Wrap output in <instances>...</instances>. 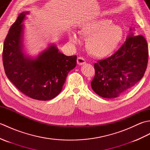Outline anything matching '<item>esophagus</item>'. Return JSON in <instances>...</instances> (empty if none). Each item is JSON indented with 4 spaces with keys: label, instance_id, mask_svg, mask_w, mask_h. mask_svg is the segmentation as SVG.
Wrapping results in <instances>:
<instances>
[{
    "label": "esophagus",
    "instance_id": "1",
    "mask_svg": "<svg viewBox=\"0 0 150 150\" xmlns=\"http://www.w3.org/2000/svg\"><path fill=\"white\" fill-rule=\"evenodd\" d=\"M77 64L79 65H83L84 64L86 63V60L84 58H82V57H79L77 58Z\"/></svg>",
    "mask_w": 150,
    "mask_h": 150
}]
</instances>
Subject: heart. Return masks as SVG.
<instances>
[{"label":"heart","mask_w":150,"mask_h":150,"mask_svg":"<svg viewBox=\"0 0 150 150\" xmlns=\"http://www.w3.org/2000/svg\"><path fill=\"white\" fill-rule=\"evenodd\" d=\"M79 33L88 37L86 46L88 52L99 58L113 53L119 45L124 35L122 28L108 18L93 19L84 22L81 25ZM68 37L72 42H79L77 34L74 31H69Z\"/></svg>","instance_id":"heart-1"}]
</instances>
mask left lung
<instances>
[{
    "label": "left lung",
    "instance_id": "8db88e82",
    "mask_svg": "<svg viewBox=\"0 0 150 150\" xmlns=\"http://www.w3.org/2000/svg\"><path fill=\"white\" fill-rule=\"evenodd\" d=\"M120 49L94 64L91 88L99 96L116 98L132 89L144 76L148 61V44L142 35L134 36L133 29Z\"/></svg>",
    "mask_w": 150,
    "mask_h": 150
}]
</instances>
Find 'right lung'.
<instances>
[{
    "instance_id": "obj_1",
    "label": "right lung",
    "mask_w": 150,
    "mask_h": 150,
    "mask_svg": "<svg viewBox=\"0 0 150 150\" xmlns=\"http://www.w3.org/2000/svg\"><path fill=\"white\" fill-rule=\"evenodd\" d=\"M29 14L22 12L12 24L6 36L2 52L6 75L26 96L48 100L62 91L68 73L75 68L77 56H66L51 44L35 58L24 53V25Z\"/></svg>"
}]
</instances>
